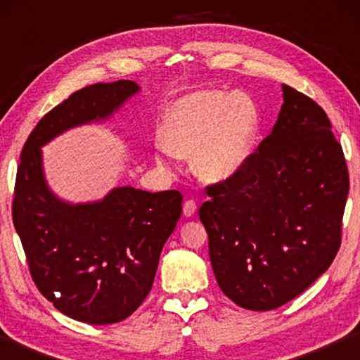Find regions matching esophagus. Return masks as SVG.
Listing matches in <instances>:
<instances>
[{
    "instance_id": "obj_1",
    "label": "esophagus",
    "mask_w": 360,
    "mask_h": 360,
    "mask_svg": "<svg viewBox=\"0 0 360 360\" xmlns=\"http://www.w3.org/2000/svg\"><path fill=\"white\" fill-rule=\"evenodd\" d=\"M195 212H197V203L193 200H187L184 203V216L186 217H192Z\"/></svg>"
}]
</instances>
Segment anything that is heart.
I'll list each match as a JSON object with an SVG mask.
<instances>
[{"mask_svg":"<svg viewBox=\"0 0 360 360\" xmlns=\"http://www.w3.org/2000/svg\"><path fill=\"white\" fill-rule=\"evenodd\" d=\"M259 114L246 94L197 90L181 96L163 115L155 160L168 168V158L191 157L192 172L208 184H221L238 174L251 155Z\"/></svg>","mask_w":360,"mask_h":360,"instance_id":"b5f03b06","label":"heart"}]
</instances>
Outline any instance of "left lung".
Segmentation results:
<instances>
[{"mask_svg":"<svg viewBox=\"0 0 360 360\" xmlns=\"http://www.w3.org/2000/svg\"><path fill=\"white\" fill-rule=\"evenodd\" d=\"M270 135L227 182L208 186L200 208L219 288L268 311L307 290L337 255L349 174L327 114L283 84Z\"/></svg>","mask_w":360,"mask_h":360,"instance_id":"1","label":"left lung"}]
</instances>
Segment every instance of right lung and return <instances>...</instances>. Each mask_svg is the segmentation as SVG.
<instances>
[{
    "instance_id": "add662e5",
    "label": "right lung",
    "mask_w": 360,
    "mask_h": 360,
    "mask_svg": "<svg viewBox=\"0 0 360 360\" xmlns=\"http://www.w3.org/2000/svg\"><path fill=\"white\" fill-rule=\"evenodd\" d=\"M138 92L133 81L77 90L38 122L17 169L12 221L36 288L58 311L87 324L120 322L144 302L182 195L125 186L96 202H65L47 186L41 148L75 127L108 120Z\"/></svg>"
}]
</instances>
